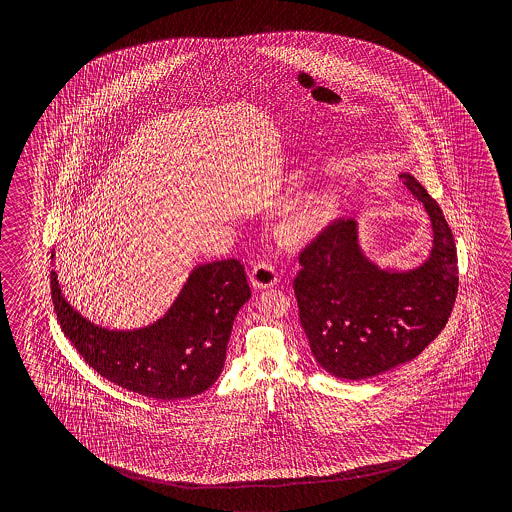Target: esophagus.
<instances>
[{
  "instance_id": "obj_1",
  "label": "esophagus",
  "mask_w": 512,
  "mask_h": 512,
  "mask_svg": "<svg viewBox=\"0 0 512 512\" xmlns=\"http://www.w3.org/2000/svg\"><path fill=\"white\" fill-rule=\"evenodd\" d=\"M249 278H251L254 289H269L278 283V272L269 261H260V263L252 265Z\"/></svg>"
}]
</instances>
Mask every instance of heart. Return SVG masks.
<instances>
[{"instance_id": "heart-1", "label": "heart", "mask_w": 512, "mask_h": 512, "mask_svg": "<svg viewBox=\"0 0 512 512\" xmlns=\"http://www.w3.org/2000/svg\"><path fill=\"white\" fill-rule=\"evenodd\" d=\"M337 201L333 194H309L285 208L276 223V236L287 247H304L326 229Z\"/></svg>"}]
</instances>
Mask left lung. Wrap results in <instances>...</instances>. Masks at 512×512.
Listing matches in <instances>:
<instances>
[{
  "label": "left lung",
  "instance_id": "obj_1",
  "mask_svg": "<svg viewBox=\"0 0 512 512\" xmlns=\"http://www.w3.org/2000/svg\"><path fill=\"white\" fill-rule=\"evenodd\" d=\"M401 179L432 221V249L419 267L390 271L368 260L351 218L329 225L298 258L300 322L316 362L338 379H368L415 359L443 331L456 302L452 230L425 186L414 175Z\"/></svg>",
  "mask_w": 512,
  "mask_h": 512
}]
</instances>
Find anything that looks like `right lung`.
Segmentation results:
<instances>
[{
  "mask_svg": "<svg viewBox=\"0 0 512 512\" xmlns=\"http://www.w3.org/2000/svg\"><path fill=\"white\" fill-rule=\"evenodd\" d=\"M51 298L64 335L98 375L144 397L174 401L218 381L234 318L251 289L238 260L199 265L166 315L133 331L89 322L64 298L55 271Z\"/></svg>",
  "mask_w": 512,
  "mask_h": 512,
  "instance_id": "right-lung-1",
  "label": "right lung"
}]
</instances>
